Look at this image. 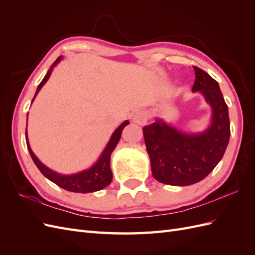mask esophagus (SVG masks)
Segmentation results:
<instances>
[{
	"mask_svg": "<svg viewBox=\"0 0 255 255\" xmlns=\"http://www.w3.org/2000/svg\"><path fill=\"white\" fill-rule=\"evenodd\" d=\"M133 122L137 123L139 126H144L146 121H148V115L144 111H136L133 114V118H132Z\"/></svg>",
	"mask_w": 255,
	"mask_h": 255,
	"instance_id": "1",
	"label": "esophagus"
}]
</instances>
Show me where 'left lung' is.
<instances>
[{
	"instance_id": "1",
	"label": "left lung",
	"mask_w": 255,
	"mask_h": 255,
	"mask_svg": "<svg viewBox=\"0 0 255 255\" xmlns=\"http://www.w3.org/2000/svg\"><path fill=\"white\" fill-rule=\"evenodd\" d=\"M192 91H201L212 109L210 128L199 134L186 133L160 119L142 128L154 179L173 186L202 181L218 165L230 139L228 105L217 81L194 67Z\"/></svg>"
}]
</instances>
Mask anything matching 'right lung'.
Returning a JSON list of instances; mask_svg holds the SVG:
<instances>
[{"label":"right lung","mask_w":255,"mask_h":255,"mask_svg":"<svg viewBox=\"0 0 255 255\" xmlns=\"http://www.w3.org/2000/svg\"><path fill=\"white\" fill-rule=\"evenodd\" d=\"M61 59V56L58 57L54 64L51 66L50 70L48 71V73L45 74V76L43 78V80L41 81V83L38 85V88L36 90V94L34 96H37L38 92L42 88L43 85L47 83V81L49 80L50 75L52 73L53 68L55 67L59 60ZM33 99V101H34ZM32 101V102H33ZM128 121L126 120L125 122L122 123L118 127V128L115 130L113 133L111 139L109 141V143L106 144L104 151L102 152L101 156L99 157L97 163L90 167L87 170L81 171L79 173L75 174H69V175H64V174H59L55 171L51 170L48 167H45L41 161L37 158V156L33 153L32 149H30L29 143H28V139H27V130L25 129V138H26V144H27V149L28 152L30 154V157L34 160L35 165L37 166V168L39 169L40 172L49 179L50 181H52L53 183H55L56 185H58L59 187L64 188L68 191H72V192H82V194H87V192H94V191H98L101 190L103 188H105L106 186L112 183L113 180V173L111 170V154L114 151V149L116 148V145L119 142V139L121 137V133L123 128H125L128 125Z\"/></svg>","instance_id":"1"}]
</instances>
